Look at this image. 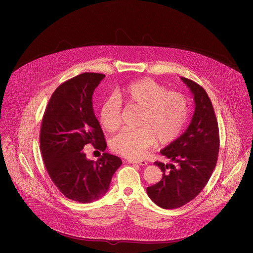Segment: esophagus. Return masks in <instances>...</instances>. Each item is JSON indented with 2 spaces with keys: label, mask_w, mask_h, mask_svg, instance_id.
Here are the masks:
<instances>
[{
  "label": "esophagus",
  "mask_w": 253,
  "mask_h": 253,
  "mask_svg": "<svg viewBox=\"0 0 253 253\" xmlns=\"http://www.w3.org/2000/svg\"><path fill=\"white\" fill-rule=\"evenodd\" d=\"M128 163H133V164H138L141 166H146L147 162L144 160H137V159H127Z\"/></svg>",
  "instance_id": "1"
}]
</instances>
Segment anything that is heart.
<instances>
[{"label": "heart", "mask_w": 253, "mask_h": 253, "mask_svg": "<svg viewBox=\"0 0 253 253\" xmlns=\"http://www.w3.org/2000/svg\"><path fill=\"white\" fill-rule=\"evenodd\" d=\"M141 109L135 129H123L111 140V148L126 158H140L156 139L173 141L182 131L189 115L187 98L150 79H142L110 94L102 102L100 122L108 131L122 125L123 103Z\"/></svg>", "instance_id": "b5f03b06"}]
</instances>
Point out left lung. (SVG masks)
I'll return each instance as SVG.
<instances>
[{"label": "left lung", "instance_id": "1", "mask_svg": "<svg viewBox=\"0 0 253 253\" xmlns=\"http://www.w3.org/2000/svg\"><path fill=\"white\" fill-rule=\"evenodd\" d=\"M180 79L193 94L194 114L186 130L160 151L171 163H154L163 177L146 189L151 200L164 209L181 207L200 193L216 167L220 147L218 123L206 91Z\"/></svg>", "mask_w": 253, "mask_h": 253}]
</instances>
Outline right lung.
<instances>
[{"mask_svg":"<svg viewBox=\"0 0 253 253\" xmlns=\"http://www.w3.org/2000/svg\"><path fill=\"white\" fill-rule=\"evenodd\" d=\"M105 78L84 73L60 85L45 110L40 149L46 169L69 199L89 203L104 195L122 160L104 152L96 163L85 158L86 144L105 151L107 143L93 112L92 95Z\"/></svg>","mask_w":253,"mask_h":253,"instance_id":"right-lung-1","label":"right lung"}]
</instances>
